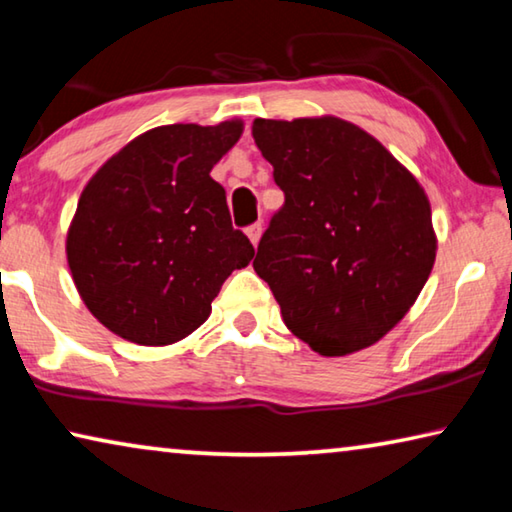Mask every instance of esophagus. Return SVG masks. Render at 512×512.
<instances>
[{
  "instance_id": "1",
  "label": "esophagus",
  "mask_w": 512,
  "mask_h": 512,
  "mask_svg": "<svg viewBox=\"0 0 512 512\" xmlns=\"http://www.w3.org/2000/svg\"><path fill=\"white\" fill-rule=\"evenodd\" d=\"M262 230H264V228H262V223H259V221H257V223H250L248 228H246V235H248V239H250V241H253L255 246H257L259 237H262Z\"/></svg>"
}]
</instances>
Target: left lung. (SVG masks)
<instances>
[{"label": "left lung", "mask_w": 512, "mask_h": 512, "mask_svg": "<svg viewBox=\"0 0 512 512\" xmlns=\"http://www.w3.org/2000/svg\"><path fill=\"white\" fill-rule=\"evenodd\" d=\"M253 137L284 192L253 262L284 323L325 357L377 343L411 309L436 259L418 180L336 117L255 119Z\"/></svg>", "instance_id": "8db88e82"}]
</instances>
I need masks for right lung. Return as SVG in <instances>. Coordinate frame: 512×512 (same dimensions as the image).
Wrapping results in <instances>:
<instances>
[{"label":"right lung","mask_w":512,"mask_h":512,"mask_svg":"<svg viewBox=\"0 0 512 512\" xmlns=\"http://www.w3.org/2000/svg\"><path fill=\"white\" fill-rule=\"evenodd\" d=\"M241 121L144 133L94 173L67 235L81 298L121 339L167 345L201 327L212 300L255 248L232 228L210 171Z\"/></svg>","instance_id":"1"}]
</instances>
